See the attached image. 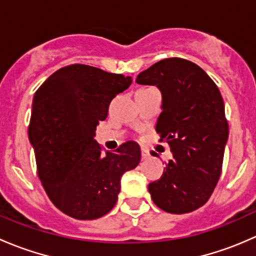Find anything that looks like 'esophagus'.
Masks as SVG:
<instances>
[{
	"label": "esophagus",
	"instance_id": "esophagus-1",
	"mask_svg": "<svg viewBox=\"0 0 256 256\" xmlns=\"http://www.w3.org/2000/svg\"><path fill=\"white\" fill-rule=\"evenodd\" d=\"M141 156H142V160L148 158V157H150V152L147 151L146 148H142V150H141Z\"/></svg>",
	"mask_w": 256,
	"mask_h": 256
}]
</instances>
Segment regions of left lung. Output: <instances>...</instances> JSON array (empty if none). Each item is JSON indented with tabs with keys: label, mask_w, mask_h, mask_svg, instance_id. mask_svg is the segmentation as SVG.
<instances>
[{
	"label": "left lung",
	"mask_w": 256,
	"mask_h": 256,
	"mask_svg": "<svg viewBox=\"0 0 256 256\" xmlns=\"http://www.w3.org/2000/svg\"><path fill=\"white\" fill-rule=\"evenodd\" d=\"M136 82L161 92L156 131L174 154L161 178L148 184L152 200L167 213L196 210L207 203L222 172L229 128L220 92L200 66L182 58L157 62Z\"/></svg>",
	"instance_id": "left-lung-1"
}]
</instances>
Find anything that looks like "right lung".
Wrapping results in <instances>:
<instances>
[{"label":"right lung","instance_id":"right-lung-1","mask_svg":"<svg viewBox=\"0 0 256 256\" xmlns=\"http://www.w3.org/2000/svg\"><path fill=\"white\" fill-rule=\"evenodd\" d=\"M131 82V76L72 64L52 74L36 92L28 136L38 177L53 204L72 218L92 220L109 213L118 200L121 176L140 162L135 141L102 154L94 140L112 100Z\"/></svg>","mask_w":256,"mask_h":256}]
</instances>
